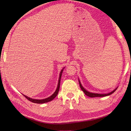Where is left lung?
<instances>
[{
  "label": "left lung",
  "mask_w": 131,
  "mask_h": 131,
  "mask_svg": "<svg viewBox=\"0 0 131 131\" xmlns=\"http://www.w3.org/2000/svg\"><path fill=\"white\" fill-rule=\"evenodd\" d=\"M79 80V85H80V87L81 88V90L83 91V92L84 93L86 96H87L88 97H105V96H109L110 94H112L116 90V89L118 88V87H116L114 90H113L112 92H110L109 93H104V94H101V93H93V92H89L87 90H86L83 87V85L81 84V82H80L79 79L78 78Z\"/></svg>",
  "instance_id": "8db88e82"
}]
</instances>
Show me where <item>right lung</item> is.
<instances>
[{
  "label": "right lung",
  "instance_id": "1",
  "mask_svg": "<svg viewBox=\"0 0 131 131\" xmlns=\"http://www.w3.org/2000/svg\"><path fill=\"white\" fill-rule=\"evenodd\" d=\"M65 67H64L62 70H61V72L60 73V76H59V79H58V84H57V88L56 90L53 93L52 95L51 96H49L48 97H47V98L46 99H41V100H38V99H31L30 98V97H27V96H25L24 95V94H23V95L26 97V98L29 100L30 101H31L33 103H37V104H44V103H46V102H49L51 101H52L57 96V95L58 94V91H59V90H60V81H61V76H62V72H63V69H65Z\"/></svg>",
  "mask_w": 131,
  "mask_h": 131
}]
</instances>
